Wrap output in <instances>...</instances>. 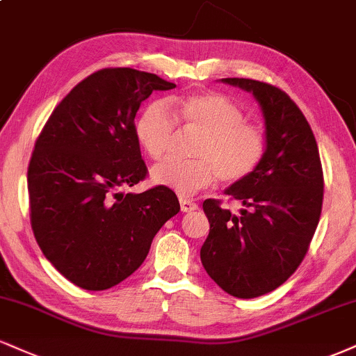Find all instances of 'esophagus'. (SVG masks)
Listing matches in <instances>:
<instances>
[{
  "label": "esophagus",
  "instance_id": "1",
  "mask_svg": "<svg viewBox=\"0 0 356 356\" xmlns=\"http://www.w3.org/2000/svg\"><path fill=\"white\" fill-rule=\"evenodd\" d=\"M181 211L186 213L194 212V211H197V204L191 199H181Z\"/></svg>",
  "mask_w": 356,
  "mask_h": 356
}]
</instances>
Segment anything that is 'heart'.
I'll return each instance as SVG.
<instances>
[{
    "instance_id": "heart-1",
    "label": "heart",
    "mask_w": 356,
    "mask_h": 356,
    "mask_svg": "<svg viewBox=\"0 0 356 356\" xmlns=\"http://www.w3.org/2000/svg\"><path fill=\"white\" fill-rule=\"evenodd\" d=\"M172 108L175 115L165 102L147 106L136 122L137 140L152 159H161L169 151L179 121L199 134L192 149L194 161L161 162L152 169V182L187 197L217 179L225 184L245 181L262 164L267 151L264 131L247 122L243 111L222 94H192L172 102Z\"/></svg>"
}]
</instances>
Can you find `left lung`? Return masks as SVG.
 Listing matches in <instances>:
<instances>
[{
	"label": "left lung",
	"mask_w": 356,
	"mask_h": 356,
	"mask_svg": "<svg viewBox=\"0 0 356 356\" xmlns=\"http://www.w3.org/2000/svg\"><path fill=\"white\" fill-rule=\"evenodd\" d=\"M222 81L259 101L267 151L250 177L225 189L241 213L204 200L211 230L200 260L227 293L255 298L286 282L307 255L322 213L323 170L310 124L289 94L254 79Z\"/></svg>",
	"instance_id": "obj_1"
}]
</instances>
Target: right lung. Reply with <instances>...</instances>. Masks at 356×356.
<instances>
[{
	"label": "right lung",
	"mask_w": 356,
	"mask_h": 356,
	"mask_svg": "<svg viewBox=\"0 0 356 356\" xmlns=\"http://www.w3.org/2000/svg\"><path fill=\"white\" fill-rule=\"evenodd\" d=\"M175 84L132 67L92 72L56 106L28 167L29 217L46 259L84 290H106L134 273L154 235L181 211L169 187L144 181L134 118L154 91Z\"/></svg>",
	"instance_id": "1"
}]
</instances>
